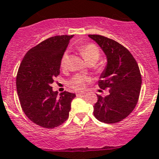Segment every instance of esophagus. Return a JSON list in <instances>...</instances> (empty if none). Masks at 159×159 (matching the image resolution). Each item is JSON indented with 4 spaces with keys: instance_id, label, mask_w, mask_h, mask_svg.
Instances as JSON below:
<instances>
[{
    "instance_id": "34e87169",
    "label": "esophagus",
    "mask_w": 159,
    "mask_h": 159,
    "mask_svg": "<svg viewBox=\"0 0 159 159\" xmlns=\"http://www.w3.org/2000/svg\"><path fill=\"white\" fill-rule=\"evenodd\" d=\"M85 93L84 92H79V93H76V96L77 97H80V96L84 95Z\"/></svg>"
}]
</instances>
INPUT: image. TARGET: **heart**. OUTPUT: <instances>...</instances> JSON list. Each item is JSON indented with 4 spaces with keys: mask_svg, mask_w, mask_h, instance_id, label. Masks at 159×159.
I'll list each match as a JSON object with an SVG mask.
<instances>
[{
    "mask_svg": "<svg viewBox=\"0 0 159 159\" xmlns=\"http://www.w3.org/2000/svg\"><path fill=\"white\" fill-rule=\"evenodd\" d=\"M83 57L85 59V61L89 62H94L96 63L100 57V52L98 47L93 44H85L84 46L80 47V48ZM69 54L67 51H66L62 53L60 60V66L62 69H65L67 66V61ZM88 83H89V78L83 75H75L72 77L70 80L67 82V85L70 89L76 90V91H81L86 88Z\"/></svg>",
    "mask_w": 159,
    "mask_h": 159,
    "instance_id": "b5f03b06",
    "label": "heart"
}]
</instances>
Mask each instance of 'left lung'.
I'll return each instance as SVG.
<instances>
[{"mask_svg":"<svg viewBox=\"0 0 159 159\" xmlns=\"http://www.w3.org/2000/svg\"><path fill=\"white\" fill-rule=\"evenodd\" d=\"M106 57V66L100 75V89H109L105 98L98 95L93 115L105 124H115L127 118L138 102L141 88L139 66L129 51L115 40L99 35H89Z\"/></svg>","mask_w":159,"mask_h":159,"instance_id":"8db88e82","label":"left lung"}]
</instances>
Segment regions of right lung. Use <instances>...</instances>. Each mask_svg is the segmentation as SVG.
Wrapping results in <instances>:
<instances>
[{
	"label": "right lung",
	"instance_id": "right-lung-1",
	"mask_svg": "<svg viewBox=\"0 0 159 159\" xmlns=\"http://www.w3.org/2000/svg\"><path fill=\"white\" fill-rule=\"evenodd\" d=\"M74 35H57L31 48L23 57L16 78L17 92L23 112L34 124L54 128L69 117L75 94H59L51 86L60 74V60Z\"/></svg>",
	"mask_w": 159,
	"mask_h": 159
}]
</instances>
